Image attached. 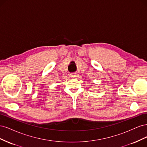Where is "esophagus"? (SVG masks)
Returning <instances> with one entry per match:
<instances>
[{
  "mask_svg": "<svg viewBox=\"0 0 147 147\" xmlns=\"http://www.w3.org/2000/svg\"><path fill=\"white\" fill-rule=\"evenodd\" d=\"M76 75H77V74H75V73H71V74H70V76L72 78H75V77H76Z\"/></svg>",
  "mask_w": 147,
  "mask_h": 147,
  "instance_id": "obj_1",
  "label": "esophagus"
}]
</instances>
